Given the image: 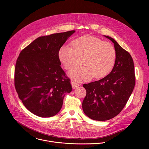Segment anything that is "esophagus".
Wrapping results in <instances>:
<instances>
[{
	"instance_id": "obj_1",
	"label": "esophagus",
	"mask_w": 149,
	"mask_h": 149,
	"mask_svg": "<svg viewBox=\"0 0 149 149\" xmlns=\"http://www.w3.org/2000/svg\"><path fill=\"white\" fill-rule=\"evenodd\" d=\"M71 85H72V87L73 89L76 88L77 87L79 86V84L76 81H72L71 82Z\"/></svg>"
}]
</instances>
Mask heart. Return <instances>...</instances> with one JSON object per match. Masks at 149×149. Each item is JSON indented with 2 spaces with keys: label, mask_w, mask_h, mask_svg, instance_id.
I'll use <instances>...</instances> for the list:
<instances>
[{
  "label": "heart",
  "mask_w": 149,
  "mask_h": 149,
  "mask_svg": "<svg viewBox=\"0 0 149 149\" xmlns=\"http://www.w3.org/2000/svg\"><path fill=\"white\" fill-rule=\"evenodd\" d=\"M71 45H63L58 52L61 62L67 70L76 67L82 59V65L68 73L71 78L79 81H88L93 77L100 78L108 75L113 69L116 52L109 42L87 35L76 39Z\"/></svg>",
  "instance_id": "1"
}]
</instances>
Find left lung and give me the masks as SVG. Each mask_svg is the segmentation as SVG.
I'll return each instance as SVG.
<instances>
[{
  "instance_id": "obj_1",
  "label": "left lung",
  "mask_w": 149,
  "mask_h": 149,
  "mask_svg": "<svg viewBox=\"0 0 149 149\" xmlns=\"http://www.w3.org/2000/svg\"><path fill=\"white\" fill-rule=\"evenodd\" d=\"M116 58L111 72L104 78L83 87L87 94L82 102L84 113L89 118L105 121L118 115L128 101L135 86L134 62L130 54L112 38Z\"/></svg>"
}]
</instances>
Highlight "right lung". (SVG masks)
<instances>
[{"label": "right lung", "mask_w": 149, "mask_h": 149, "mask_svg": "<svg viewBox=\"0 0 149 149\" xmlns=\"http://www.w3.org/2000/svg\"><path fill=\"white\" fill-rule=\"evenodd\" d=\"M75 31L40 36L20 52L15 70V86L25 107L40 117L56 115L70 79L61 67L59 50Z\"/></svg>", "instance_id": "obj_1"}]
</instances>
